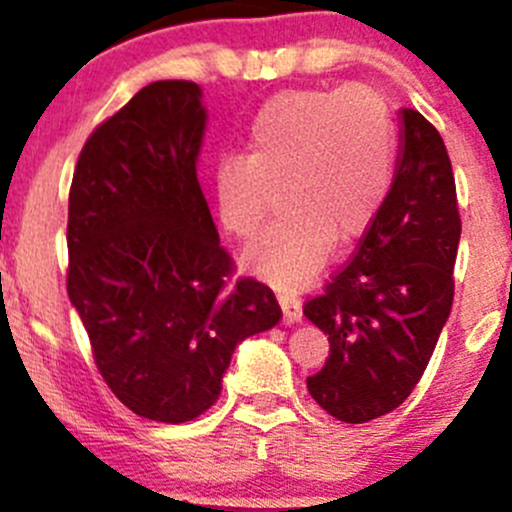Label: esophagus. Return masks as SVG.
I'll use <instances>...</instances> for the list:
<instances>
[{"label":"esophagus","mask_w":512,"mask_h":512,"mask_svg":"<svg viewBox=\"0 0 512 512\" xmlns=\"http://www.w3.org/2000/svg\"><path fill=\"white\" fill-rule=\"evenodd\" d=\"M277 299H280L282 312H285V322L287 324L302 322V299L294 297V294H289V292L277 294Z\"/></svg>","instance_id":"obj_1"}]
</instances>
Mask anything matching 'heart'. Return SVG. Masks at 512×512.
Returning <instances> with one entry per match:
<instances>
[{"instance_id": "obj_1", "label": "heart", "mask_w": 512, "mask_h": 512, "mask_svg": "<svg viewBox=\"0 0 512 512\" xmlns=\"http://www.w3.org/2000/svg\"><path fill=\"white\" fill-rule=\"evenodd\" d=\"M394 153L389 106L371 86L282 91L257 113L247 156H225L215 170L220 220L237 240H250L282 190L285 213L245 252V262L270 285L304 287L334 237L352 240L376 218Z\"/></svg>"}]
</instances>
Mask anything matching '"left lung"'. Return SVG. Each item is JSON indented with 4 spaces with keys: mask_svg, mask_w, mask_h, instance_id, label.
<instances>
[{
    "mask_svg": "<svg viewBox=\"0 0 512 512\" xmlns=\"http://www.w3.org/2000/svg\"><path fill=\"white\" fill-rule=\"evenodd\" d=\"M458 240L446 143L404 108V151L384 205L352 260L304 302V317L329 334L327 361L307 379L329 416L364 423L409 399L451 314Z\"/></svg>",
    "mask_w": 512,
    "mask_h": 512,
    "instance_id": "obj_1",
    "label": "left lung"
}]
</instances>
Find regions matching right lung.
<instances>
[{
	"label": "right lung",
	"mask_w": 512,
	"mask_h": 512,
	"mask_svg": "<svg viewBox=\"0 0 512 512\" xmlns=\"http://www.w3.org/2000/svg\"><path fill=\"white\" fill-rule=\"evenodd\" d=\"M203 128L198 84L153 81L91 131L69 190L66 292L98 374L163 423L205 414L237 344L282 319L220 245L195 170Z\"/></svg>",
	"instance_id": "1"
}]
</instances>
